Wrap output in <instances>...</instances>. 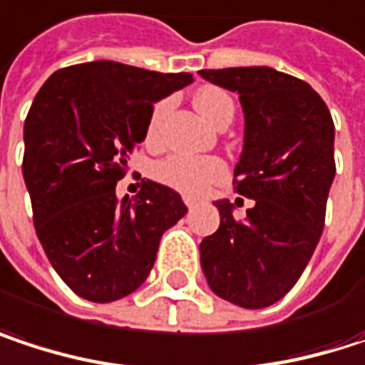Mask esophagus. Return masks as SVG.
I'll list each match as a JSON object with an SVG mask.
<instances>
[{
    "instance_id": "34e87169",
    "label": "esophagus",
    "mask_w": 365,
    "mask_h": 365,
    "mask_svg": "<svg viewBox=\"0 0 365 365\" xmlns=\"http://www.w3.org/2000/svg\"><path fill=\"white\" fill-rule=\"evenodd\" d=\"M183 202H185L187 209H192V207L196 205V198H194V196H183Z\"/></svg>"
}]
</instances>
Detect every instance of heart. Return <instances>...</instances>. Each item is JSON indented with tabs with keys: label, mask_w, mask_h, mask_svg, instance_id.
Returning <instances> with one entry per match:
<instances>
[{
	"label": "heart",
	"mask_w": 365,
	"mask_h": 365,
	"mask_svg": "<svg viewBox=\"0 0 365 365\" xmlns=\"http://www.w3.org/2000/svg\"><path fill=\"white\" fill-rule=\"evenodd\" d=\"M198 111L213 124H217L224 115L235 113V103L228 93L215 86H207L196 93L194 99ZM169 110V101H160L154 106L148 120V141H154L160 130V122ZM154 178L167 187H173L187 196H198L207 192L213 183L222 182L226 175V165L220 158L213 156H183L173 154L163 158L160 163L154 165Z\"/></svg>",
	"instance_id": "1"
}]
</instances>
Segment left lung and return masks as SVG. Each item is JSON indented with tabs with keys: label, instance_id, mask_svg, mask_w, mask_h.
<instances>
[{
	"label": "left lung",
	"instance_id": "left-lung-1",
	"mask_svg": "<svg viewBox=\"0 0 365 365\" xmlns=\"http://www.w3.org/2000/svg\"><path fill=\"white\" fill-rule=\"evenodd\" d=\"M198 73L239 95L245 143L232 183L254 200L245 220L232 215L230 200H215L220 228L202 239L200 266L213 294L264 309L296 285L322 239L336 175L334 122L324 99L289 73L270 67Z\"/></svg>",
	"mask_w": 365,
	"mask_h": 365
}]
</instances>
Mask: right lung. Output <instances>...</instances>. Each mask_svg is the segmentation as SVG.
Here are the masks:
<instances>
[{
  "mask_svg": "<svg viewBox=\"0 0 365 365\" xmlns=\"http://www.w3.org/2000/svg\"><path fill=\"white\" fill-rule=\"evenodd\" d=\"M192 82L115 61L54 71L25 120L23 178L43 252L84 300L113 302L150 274L160 237L187 207L156 182L118 200L126 158L145 139L154 103Z\"/></svg>",
  "mask_w": 365,
  "mask_h": 365,
  "instance_id": "right-lung-1",
  "label": "right lung"
}]
</instances>
